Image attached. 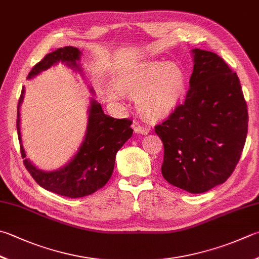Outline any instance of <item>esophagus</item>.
<instances>
[{
  "label": "esophagus",
  "instance_id": "obj_1",
  "mask_svg": "<svg viewBox=\"0 0 259 259\" xmlns=\"http://www.w3.org/2000/svg\"><path fill=\"white\" fill-rule=\"evenodd\" d=\"M134 132L138 134H148L150 132V128L148 126H144V125H134Z\"/></svg>",
  "mask_w": 259,
  "mask_h": 259
}]
</instances>
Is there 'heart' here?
<instances>
[{
    "mask_svg": "<svg viewBox=\"0 0 259 259\" xmlns=\"http://www.w3.org/2000/svg\"><path fill=\"white\" fill-rule=\"evenodd\" d=\"M126 89L136 94L140 113L149 118L169 115L177 107L185 89V72L175 63L153 62L139 66L125 81ZM117 99V94H110Z\"/></svg>",
    "mask_w": 259,
    "mask_h": 259,
    "instance_id": "b5f03b06",
    "label": "heart"
}]
</instances>
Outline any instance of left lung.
Returning <instances> with one entry per match:
<instances>
[{"mask_svg": "<svg viewBox=\"0 0 259 259\" xmlns=\"http://www.w3.org/2000/svg\"><path fill=\"white\" fill-rule=\"evenodd\" d=\"M193 55L185 100L154 131L164 148L163 178L199 194L223 184L235 170L247 138L248 110L237 73L223 58L198 48Z\"/></svg>", "mask_w": 259, "mask_h": 259, "instance_id": "obj_1", "label": "left lung"}]
</instances>
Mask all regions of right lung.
I'll use <instances>...</instances> for the list:
<instances>
[{"label":"right lung","instance_id":"obj_1","mask_svg":"<svg viewBox=\"0 0 259 259\" xmlns=\"http://www.w3.org/2000/svg\"><path fill=\"white\" fill-rule=\"evenodd\" d=\"M81 52L75 47L66 46L52 52L37 63L29 72L28 79H31L58 62L66 63L72 69L81 71L77 61ZM24 89L22 88L18 102L17 130L20 142L21 157L23 164L36 183L62 196L77 198L95 193L104 187L113 174L116 153L132 134V120L127 118L117 119L107 116L101 108V105L95 99L91 100L88 118V127L83 142L77 150L76 154L64 167L55 171H42L37 169L30 161L26 159L20 133V105L23 100Z\"/></svg>","mask_w":259,"mask_h":259}]
</instances>
